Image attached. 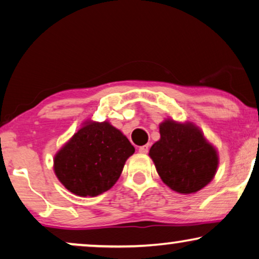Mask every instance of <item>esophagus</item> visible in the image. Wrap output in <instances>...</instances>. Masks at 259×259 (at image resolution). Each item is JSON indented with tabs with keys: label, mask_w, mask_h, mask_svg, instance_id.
Listing matches in <instances>:
<instances>
[{
	"label": "esophagus",
	"mask_w": 259,
	"mask_h": 259,
	"mask_svg": "<svg viewBox=\"0 0 259 259\" xmlns=\"http://www.w3.org/2000/svg\"><path fill=\"white\" fill-rule=\"evenodd\" d=\"M139 151L141 154H147L149 151V144H144V146L139 148Z\"/></svg>",
	"instance_id": "obj_1"
}]
</instances>
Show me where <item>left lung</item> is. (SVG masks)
Here are the masks:
<instances>
[{
	"label": "left lung",
	"mask_w": 259,
	"mask_h": 259,
	"mask_svg": "<svg viewBox=\"0 0 259 259\" xmlns=\"http://www.w3.org/2000/svg\"><path fill=\"white\" fill-rule=\"evenodd\" d=\"M160 135L149 155L162 181L184 194L204 188L214 177L218 156L201 132L193 124L168 119L160 125Z\"/></svg>",
	"instance_id": "left-lung-1"
}]
</instances>
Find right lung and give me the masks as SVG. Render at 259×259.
I'll return each mask as SVG.
<instances>
[{
  "mask_svg": "<svg viewBox=\"0 0 259 259\" xmlns=\"http://www.w3.org/2000/svg\"><path fill=\"white\" fill-rule=\"evenodd\" d=\"M135 148L108 122L88 123L55 155L54 171L68 191L96 196L112 187Z\"/></svg>",
  "mask_w": 259,
  "mask_h": 259,
  "instance_id": "add662e5",
  "label": "right lung"
}]
</instances>
